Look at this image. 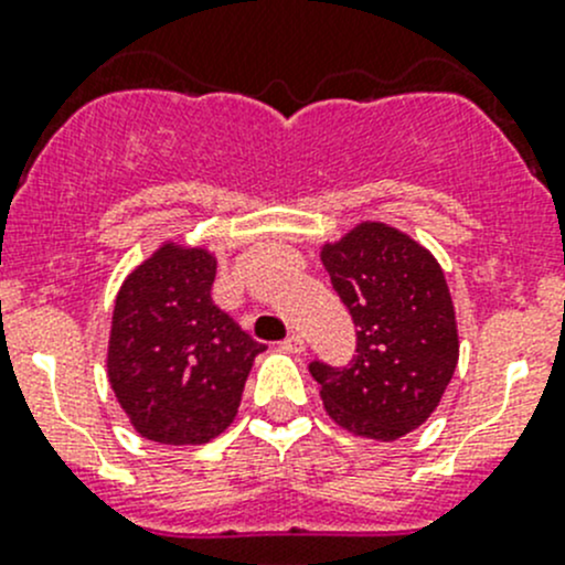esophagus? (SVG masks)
<instances>
[{
	"label": "esophagus",
	"mask_w": 565,
	"mask_h": 565,
	"mask_svg": "<svg viewBox=\"0 0 565 565\" xmlns=\"http://www.w3.org/2000/svg\"><path fill=\"white\" fill-rule=\"evenodd\" d=\"M281 350H284V352H292V355H300V352H306L303 335H298V333L287 335V339L281 341Z\"/></svg>",
	"instance_id": "obj_1"
}]
</instances>
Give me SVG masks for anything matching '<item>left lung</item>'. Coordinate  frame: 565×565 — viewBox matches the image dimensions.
Instances as JSON below:
<instances>
[{"label": "left lung", "instance_id": "obj_1", "mask_svg": "<svg viewBox=\"0 0 565 565\" xmlns=\"http://www.w3.org/2000/svg\"><path fill=\"white\" fill-rule=\"evenodd\" d=\"M319 256L358 328L350 366H309L324 409L352 435L398 440L435 413L457 372L459 330L446 273L431 250L380 221L324 243Z\"/></svg>", "mask_w": 565, "mask_h": 565}]
</instances>
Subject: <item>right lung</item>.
I'll return each mask as SVG.
<instances>
[{"instance_id": "add662e5", "label": "right lung", "mask_w": 565, "mask_h": 565, "mask_svg": "<svg viewBox=\"0 0 565 565\" xmlns=\"http://www.w3.org/2000/svg\"><path fill=\"white\" fill-rule=\"evenodd\" d=\"M215 256L163 243L117 292L108 383L141 437L202 446L235 420L265 344L210 298Z\"/></svg>"}]
</instances>
